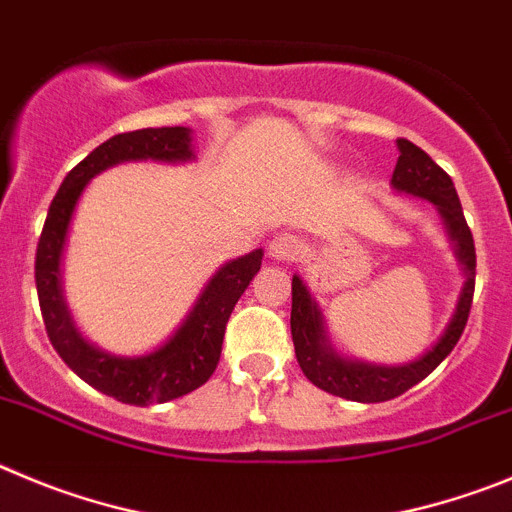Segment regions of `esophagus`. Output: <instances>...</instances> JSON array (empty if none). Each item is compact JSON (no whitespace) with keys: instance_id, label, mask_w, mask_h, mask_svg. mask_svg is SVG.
Instances as JSON below:
<instances>
[{"instance_id":"34e87169","label":"esophagus","mask_w":512,"mask_h":512,"mask_svg":"<svg viewBox=\"0 0 512 512\" xmlns=\"http://www.w3.org/2000/svg\"><path fill=\"white\" fill-rule=\"evenodd\" d=\"M301 247V239L293 237V234H278V237L270 242V247H267V255L278 262H293L301 255Z\"/></svg>"}]
</instances>
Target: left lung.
<instances>
[{
    "label": "left lung",
    "mask_w": 512,
    "mask_h": 512,
    "mask_svg": "<svg viewBox=\"0 0 512 512\" xmlns=\"http://www.w3.org/2000/svg\"><path fill=\"white\" fill-rule=\"evenodd\" d=\"M398 153L400 158L393 170V178H390V186L405 196H416V199L434 204L446 229V237L454 247L457 262L462 265L464 283L449 324L426 352L403 365H377V362H365V359L336 352L319 303L311 296L308 285L298 275H293L290 334H293L298 365L316 388L354 400V403H382V400L398 398L405 390L418 385L423 377L431 375L449 357L451 349L457 347L459 336L467 326L469 308H472L477 255H474V239L467 227V219H464L457 188L444 170L413 142L398 140Z\"/></svg>",
    "instance_id": "1"
}]
</instances>
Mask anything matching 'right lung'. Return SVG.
<instances>
[{
    "label": "right lung",
    "instance_id": "right-lung-1",
    "mask_svg": "<svg viewBox=\"0 0 512 512\" xmlns=\"http://www.w3.org/2000/svg\"><path fill=\"white\" fill-rule=\"evenodd\" d=\"M191 163L193 132L188 127H147L109 137L91 150L76 168L63 178L48 209L43 234L35 257V285H38L40 311L50 344L61 359L84 382L99 393L130 405L168 403L173 398L201 388L219 365L224 329L245 293L250 280L262 265V250H252L242 257L219 265L206 280L193 306L183 316L178 329L160 347L135 357H122L91 344L78 331L66 301L63 283V257H66L68 232L73 214L84 196L91 178L119 163Z\"/></svg>",
    "mask_w": 512,
    "mask_h": 512
}]
</instances>
